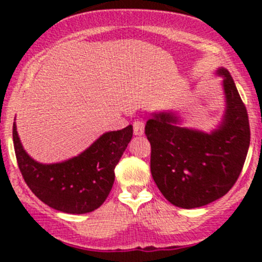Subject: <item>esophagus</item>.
Here are the masks:
<instances>
[{
  "mask_svg": "<svg viewBox=\"0 0 262 262\" xmlns=\"http://www.w3.org/2000/svg\"><path fill=\"white\" fill-rule=\"evenodd\" d=\"M144 127H145V123H144L141 119H135L133 122V129L135 135H141L144 134Z\"/></svg>",
  "mask_w": 262,
  "mask_h": 262,
  "instance_id": "obj_1",
  "label": "esophagus"
}]
</instances>
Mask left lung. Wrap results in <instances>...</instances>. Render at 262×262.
<instances>
[{"label":"left lung","instance_id":"left-lung-1","mask_svg":"<svg viewBox=\"0 0 262 262\" xmlns=\"http://www.w3.org/2000/svg\"><path fill=\"white\" fill-rule=\"evenodd\" d=\"M224 77L227 110L223 123L210 134L179 127L172 113H155L146 122L151 145L150 170L164 197L180 208H197L223 197L235 185L250 145L244 102L229 71Z\"/></svg>","mask_w":262,"mask_h":262}]
</instances>
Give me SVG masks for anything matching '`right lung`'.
Listing matches in <instances>:
<instances>
[{"label":"right lung","instance_id":"right-lung-1","mask_svg":"<svg viewBox=\"0 0 262 262\" xmlns=\"http://www.w3.org/2000/svg\"><path fill=\"white\" fill-rule=\"evenodd\" d=\"M133 137V127L104 133L79 156L59 164L34 161L23 149L13 123L14 152L33 193L52 208L83 214L102 206L114 182V169Z\"/></svg>","mask_w":262,"mask_h":262}]
</instances>
